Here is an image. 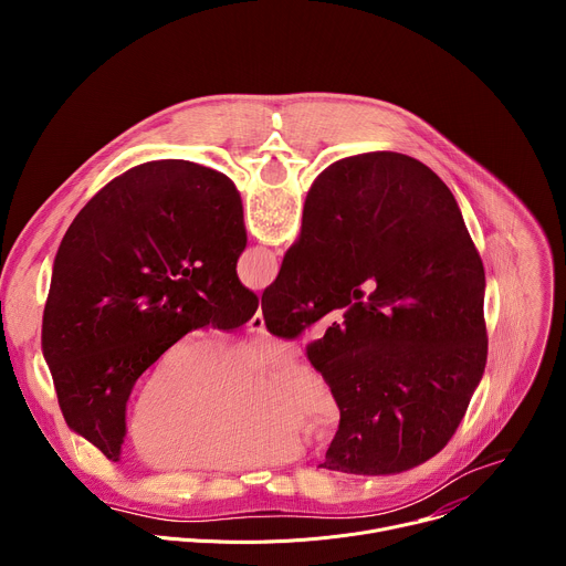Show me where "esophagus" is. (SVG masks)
<instances>
[{"label":"esophagus","mask_w":566,"mask_h":566,"mask_svg":"<svg viewBox=\"0 0 566 566\" xmlns=\"http://www.w3.org/2000/svg\"><path fill=\"white\" fill-rule=\"evenodd\" d=\"M247 332H251V334H264V332H266V325H264V315H262V311H258V313H255V315L249 319Z\"/></svg>","instance_id":"obj_1"}]
</instances>
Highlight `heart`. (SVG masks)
I'll use <instances>...</instances> for the list:
<instances>
[{"label": "heart", "instance_id": "b5f03b06", "mask_svg": "<svg viewBox=\"0 0 566 566\" xmlns=\"http://www.w3.org/2000/svg\"><path fill=\"white\" fill-rule=\"evenodd\" d=\"M277 340L241 343L192 336L168 349L143 380L127 419V441L149 465L234 472L275 465L302 452L300 432L332 439L340 402L327 380L284 360L258 382L249 378L286 356Z\"/></svg>", "mask_w": 566, "mask_h": 566}]
</instances>
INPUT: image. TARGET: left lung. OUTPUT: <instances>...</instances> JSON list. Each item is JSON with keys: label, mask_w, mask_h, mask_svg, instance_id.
<instances>
[{"label": "left lung", "mask_w": 566, "mask_h": 566, "mask_svg": "<svg viewBox=\"0 0 566 566\" xmlns=\"http://www.w3.org/2000/svg\"><path fill=\"white\" fill-rule=\"evenodd\" d=\"M234 184L190 160H149L77 212L53 262L42 352L66 426L118 461L136 380L197 329H237L258 295Z\"/></svg>", "instance_id": "left-lung-1"}]
</instances>
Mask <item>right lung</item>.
<instances>
[{"mask_svg":"<svg viewBox=\"0 0 566 566\" xmlns=\"http://www.w3.org/2000/svg\"><path fill=\"white\" fill-rule=\"evenodd\" d=\"M483 291L461 210L421 160L369 151L313 181L262 313L289 340L338 313L306 347L343 412L319 468L394 474L446 448L486 367Z\"/></svg>","mask_w":566,"mask_h":566,"instance_id":"1","label":"right lung"}]
</instances>
